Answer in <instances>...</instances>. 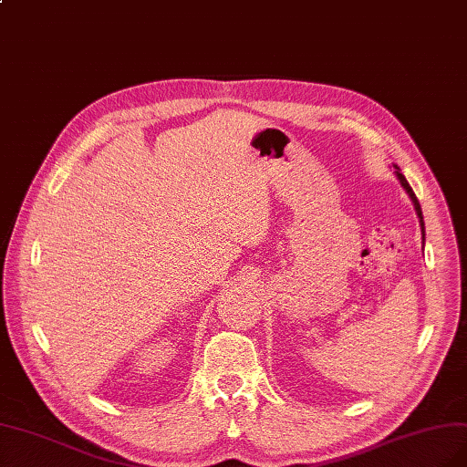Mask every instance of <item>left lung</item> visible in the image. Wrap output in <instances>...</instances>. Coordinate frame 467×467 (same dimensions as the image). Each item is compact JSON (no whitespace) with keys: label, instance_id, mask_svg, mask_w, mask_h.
Here are the masks:
<instances>
[{"label":"left lung","instance_id":"left-lung-1","mask_svg":"<svg viewBox=\"0 0 467 467\" xmlns=\"http://www.w3.org/2000/svg\"><path fill=\"white\" fill-rule=\"evenodd\" d=\"M394 173H396V178L400 180V183H401V187L406 189V192L410 195V199H411V202H413V208H415V213H417V218H420V223H421V237H423V244H425V222H423V213H421V204H420V201H417V197H415V192H413V189L410 187V183H408V180L404 178V173L400 171V168L394 164Z\"/></svg>","mask_w":467,"mask_h":467}]
</instances>
